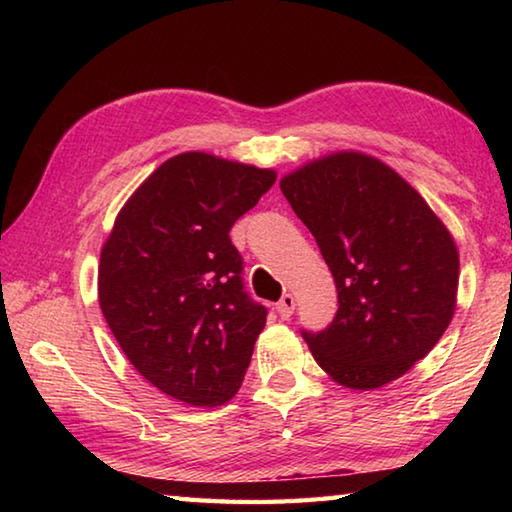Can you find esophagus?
Listing matches in <instances>:
<instances>
[{
	"mask_svg": "<svg viewBox=\"0 0 512 512\" xmlns=\"http://www.w3.org/2000/svg\"><path fill=\"white\" fill-rule=\"evenodd\" d=\"M277 314H280V318H291V314H293V309H296V298L291 296V293H284V296L280 298V302H277Z\"/></svg>",
	"mask_w": 512,
	"mask_h": 512,
	"instance_id": "34e87169",
	"label": "esophagus"
}]
</instances>
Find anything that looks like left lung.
Listing matches in <instances>:
<instances>
[{
  "label": "left lung",
  "mask_w": 512,
  "mask_h": 512,
  "mask_svg": "<svg viewBox=\"0 0 512 512\" xmlns=\"http://www.w3.org/2000/svg\"><path fill=\"white\" fill-rule=\"evenodd\" d=\"M334 275L339 311L302 336L320 368L372 391L427 357L452 323L458 250L400 173L357 151L325 155L280 180Z\"/></svg>",
  "instance_id": "1"
}]
</instances>
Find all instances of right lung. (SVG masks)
<instances>
[{
  "mask_svg": "<svg viewBox=\"0 0 512 512\" xmlns=\"http://www.w3.org/2000/svg\"><path fill=\"white\" fill-rule=\"evenodd\" d=\"M273 183V169L173 155L121 207L101 248L99 305L110 332L173 400L219 406L244 381L266 307L244 291L230 228Z\"/></svg>",
  "mask_w": 512,
  "mask_h": 512,
  "instance_id": "right-lung-1",
  "label": "right lung"
}]
</instances>
